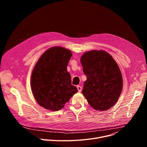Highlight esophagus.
Returning a JSON list of instances; mask_svg holds the SVG:
<instances>
[{
    "mask_svg": "<svg viewBox=\"0 0 147 147\" xmlns=\"http://www.w3.org/2000/svg\"><path fill=\"white\" fill-rule=\"evenodd\" d=\"M77 90H78V91L79 92H81V91H82V87H81V86H78L77 87Z\"/></svg>",
    "mask_w": 147,
    "mask_h": 147,
    "instance_id": "esophagus-1",
    "label": "esophagus"
}]
</instances>
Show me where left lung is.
<instances>
[{
    "mask_svg": "<svg viewBox=\"0 0 147 147\" xmlns=\"http://www.w3.org/2000/svg\"><path fill=\"white\" fill-rule=\"evenodd\" d=\"M87 76L82 93L94 109L107 111L117 102L123 88L120 70L112 56L104 51L93 50L81 57Z\"/></svg>",
    "mask_w": 147,
    "mask_h": 147,
    "instance_id": "1",
    "label": "left lung"
}]
</instances>
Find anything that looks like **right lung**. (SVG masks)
I'll return each mask as SVG.
<instances>
[{
	"instance_id": "1",
	"label": "right lung",
	"mask_w": 147,
	"mask_h": 147,
	"mask_svg": "<svg viewBox=\"0 0 147 147\" xmlns=\"http://www.w3.org/2000/svg\"><path fill=\"white\" fill-rule=\"evenodd\" d=\"M70 50L55 47L45 51L36 63L31 79L33 95L40 107L57 111L77 92L71 85L67 66L71 57Z\"/></svg>"
}]
</instances>
